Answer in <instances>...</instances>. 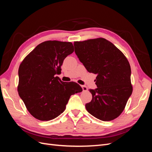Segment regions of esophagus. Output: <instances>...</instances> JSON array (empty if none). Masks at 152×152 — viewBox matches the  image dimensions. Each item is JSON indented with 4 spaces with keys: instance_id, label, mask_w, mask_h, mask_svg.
<instances>
[{
    "instance_id": "esophagus-1",
    "label": "esophagus",
    "mask_w": 152,
    "mask_h": 152,
    "mask_svg": "<svg viewBox=\"0 0 152 152\" xmlns=\"http://www.w3.org/2000/svg\"><path fill=\"white\" fill-rule=\"evenodd\" d=\"M81 87H82L83 91H87V87L86 86H81Z\"/></svg>"
}]
</instances>
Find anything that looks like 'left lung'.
I'll return each mask as SVG.
<instances>
[{"instance_id":"8db88e82","label":"left lung","mask_w":152,"mask_h":152,"mask_svg":"<svg viewBox=\"0 0 152 152\" xmlns=\"http://www.w3.org/2000/svg\"><path fill=\"white\" fill-rule=\"evenodd\" d=\"M73 45L87 70L97 75V88L89 89L93 99L86 104L87 112L103 121L116 118L132 92L129 63L115 45L103 38L74 42Z\"/></svg>"}]
</instances>
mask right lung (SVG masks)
Instances as JSON below:
<instances>
[{"mask_svg":"<svg viewBox=\"0 0 152 152\" xmlns=\"http://www.w3.org/2000/svg\"><path fill=\"white\" fill-rule=\"evenodd\" d=\"M74 49L72 42L45 41L22 61L18 70V94L32 116L42 121L58 117L71 95L82 91L76 82H64L56 75Z\"/></svg>","mask_w":152,"mask_h":152,"instance_id":"obj_1","label":"right lung"}]
</instances>
